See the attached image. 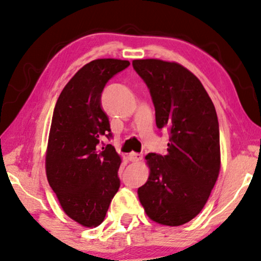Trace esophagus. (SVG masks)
I'll return each instance as SVG.
<instances>
[{
  "instance_id": "esophagus-1",
  "label": "esophagus",
  "mask_w": 261,
  "mask_h": 261,
  "mask_svg": "<svg viewBox=\"0 0 261 261\" xmlns=\"http://www.w3.org/2000/svg\"><path fill=\"white\" fill-rule=\"evenodd\" d=\"M142 154H141V153H130V154H128V161L130 162H133V163H137V162H140L141 159H142Z\"/></svg>"
}]
</instances>
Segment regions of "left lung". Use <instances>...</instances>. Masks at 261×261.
I'll list each match as a JSON object with an SVG mask.
<instances>
[{"instance_id": "left-lung-1", "label": "left lung", "mask_w": 261, "mask_h": 261, "mask_svg": "<svg viewBox=\"0 0 261 261\" xmlns=\"http://www.w3.org/2000/svg\"><path fill=\"white\" fill-rule=\"evenodd\" d=\"M148 87L155 124L169 133L168 153L146 155L149 177L137 191L144 212L158 224L180 226L205 205L220 171L215 107L196 75L175 62L135 59Z\"/></svg>"}]
</instances>
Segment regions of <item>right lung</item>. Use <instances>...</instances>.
<instances>
[{"mask_svg":"<svg viewBox=\"0 0 261 261\" xmlns=\"http://www.w3.org/2000/svg\"><path fill=\"white\" fill-rule=\"evenodd\" d=\"M128 61L96 59L65 85L53 111L46 153L47 180L69 218L85 227L105 220L120 187L121 159L112 144L111 125L100 107L103 89Z\"/></svg>","mask_w":261,"mask_h":261,"instance_id":"obj_1","label":"right lung"}]
</instances>
